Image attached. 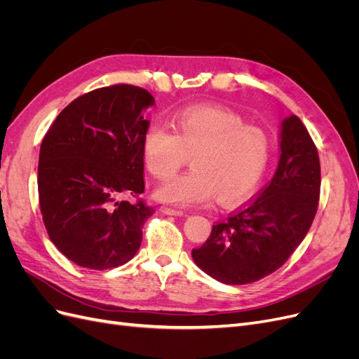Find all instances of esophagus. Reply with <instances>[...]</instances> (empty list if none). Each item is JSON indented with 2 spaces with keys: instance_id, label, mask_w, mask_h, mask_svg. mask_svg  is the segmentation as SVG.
Instances as JSON below:
<instances>
[{
  "instance_id": "1",
  "label": "esophagus",
  "mask_w": 359,
  "mask_h": 359,
  "mask_svg": "<svg viewBox=\"0 0 359 359\" xmlns=\"http://www.w3.org/2000/svg\"><path fill=\"white\" fill-rule=\"evenodd\" d=\"M160 211L163 214H168V215H182L184 214L181 210L170 208V206H160Z\"/></svg>"
}]
</instances>
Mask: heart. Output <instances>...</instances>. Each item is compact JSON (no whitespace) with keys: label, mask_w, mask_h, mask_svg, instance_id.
Listing matches in <instances>:
<instances>
[{"label":"heart","mask_w":359,"mask_h":359,"mask_svg":"<svg viewBox=\"0 0 359 359\" xmlns=\"http://www.w3.org/2000/svg\"><path fill=\"white\" fill-rule=\"evenodd\" d=\"M172 132L149 126L142 137V157L148 172L166 181L186 165L193 169L156 190L158 201L193 206L217 196L222 205H235L252 194L262 180L271 157L265 130L248 126L229 109L189 107L173 115Z\"/></svg>","instance_id":"obj_1"}]
</instances>
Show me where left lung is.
I'll return each instance as SVG.
<instances>
[{
    "mask_svg": "<svg viewBox=\"0 0 359 359\" xmlns=\"http://www.w3.org/2000/svg\"><path fill=\"white\" fill-rule=\"evenodd\" d=\"M280 161L266 186L248 203L215 223L191 256L203 273L224 285H247L285 265L306 238L318 211V148L297 115L281 123Z\"/></svg>",
    "mask_w": 359,
    "mask_h": 359,
    "instance_id": "1",
    "label": "left lung"
}]
</instances>
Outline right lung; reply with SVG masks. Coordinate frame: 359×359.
Returning a JSON list of instances; mask_svg holds the SVG:
<instances>
[{"mask_svg": "<svg viewBox=\"0 0 359 359\" xmlns=\"http://www.w3.org/2000/svg\"><path fill=\"white\" fill-rule=\"evenodd\" d=\"M153 104L154 97L139 86H103L64 107L43 137L37 177L43 223L76 265L116 268L140 247L144 223L154 212L139 198L149 126L142 112Z\"/></svg>", "mask_w": 359, "mask_h": 359, "instance_id": "obj_1", "label": "right lung"}]
</instances>
